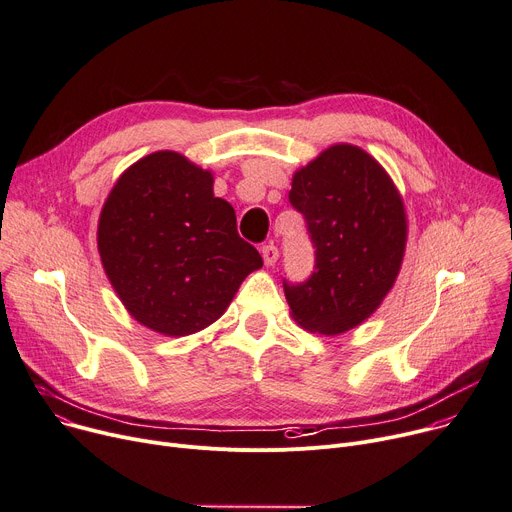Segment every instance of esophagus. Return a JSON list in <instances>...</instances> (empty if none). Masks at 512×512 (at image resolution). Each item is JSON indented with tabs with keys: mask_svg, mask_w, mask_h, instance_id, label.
Masks as SVG:
<instances>
[{
	"mask_svg": "<svg viewBox=\"0 0 512 512\" xmlns=\"http://www.w3.org/2000/svg\"><path fill=\"white\" fill-rule=\"evenodd\" d=\"M260 254H262V258H264V264H266V266H272L274 262H277V258H279V248L274 246V244H264V246L260 248Z\"/></svg>",
	"mask_w": 512,
	"mask_h": 512,
	"instance_id": "obj_1",
	"label": "esophagus"
}]
</instances>
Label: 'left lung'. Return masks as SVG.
<instances>
[{"label": "left lung", "mask_w": 512, "mask_h": 512, "mask_svg": "<svg viewBox=\"0 0 512 512\" xmlns=\"http://www.w3.org/2000/svg\"><path fill=\"white\" fill-rule=\"evenodd\" d=\"M289 203L316 250L305 281L283 279L293 318L324 336L359 326L400 272L406 213L396 186L363 149L334 145L293 176Z\"/></svg>", "instance_id": "1"}]
</instances>
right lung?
I'll return each mask as SVG.
<instances>
[{"label": "right lung", "mask_w": 512, "mask_h": 512, "mask_svg": "<svg viewBox=\"0 0 512 512\" xmlns=\"http://www.w3.org/2000/svg\"><path fill=\"white\" fill-rule=\"evenodd\" d=\"M108 279L143 326L186 336L213 324L262 266L213 176L174 151L151 153L112 188L98 227Z\"/></svg>", "instance_id": "obj_1"}]
</instances>
